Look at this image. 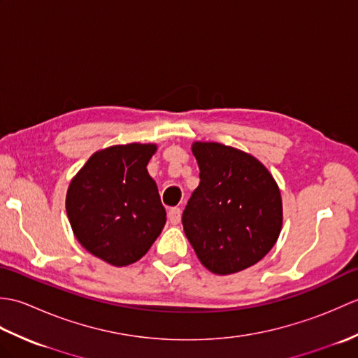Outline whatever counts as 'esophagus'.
<instances>
[{
	"label": "esophagus",
	"mask_w": 358,
	"mask_h": 358,
	"mask_svg": "<svg viewBox=\"0 0 358 358\" xmlns=\"http://www.w3.org/2000/svg\"><path fill=\"white\" fill-rule=\"evenodd\" d=\"M167 220H169L171 224H178L181 220V210L180 208H171L167 212Z\"/></svg>",
	"instance_id": "1"
}]
</instances>
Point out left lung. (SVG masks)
<instances>
[{
	"instance_id": "left-lung-1",
	"label": "left lung",
	"mask_w": 358,
	"mask_h": 358,
	"mask_svg": "<svg viewBox=\"0 0 358 358\" xmlns=\"http://www.w3.org/2000/svg\"><path fill=\"white\" fill-rule=\"evenodd\" d=\"M200 185L183 212V229L204 268L229 275L258 263L283 224L280 189L252 155L220 143L192 144Z\"/></svg>"
}]
</instances>
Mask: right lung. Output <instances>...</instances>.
I'll return each instance as SVG.
<instances>
[{"mask_svg":"<svg viewBox=\"0 0 358 358\" xmlns=\"http://www.w3.org/2000/svg\"><path fill=\"white\" fill-rule=\"evenodd\" d=\"M157 144H118L98 150L72 178L66 212L75 237L112 266L148 252L166 224L158 187L146 166Z\"/></svg>","mask_w":358,"mask_h":358,"instance_id":"1","label":"right lung"}]
</instances>
